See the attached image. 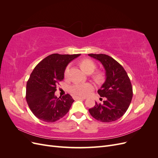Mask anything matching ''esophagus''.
<instances>
[{
	"mask_svg": "<svg viewBox=\"0 0 158 158\" xmlns=\"http://www.w3.org/2000/svg\"><path fill=\"white\" fill-rule=\"evenodd\" d=\"M74 99H85V98L84 97H74Z\"/></svg>",
	"mask_w": 158,
	"mask_h": 158,
	"instance_id": "obj_1",
	"label": "esophagus"
}]
</instances>
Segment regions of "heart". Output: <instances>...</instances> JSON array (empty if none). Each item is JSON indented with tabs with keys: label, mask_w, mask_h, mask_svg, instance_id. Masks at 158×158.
Listing matches in <instances>:
<instances>
[{
	"label": "heart",
	"mask_w": 158,
	"mask_h": 158,
	"mask_svg": "<svg viewBox=\"0 0 158 158\" xmlns=\"http://www.w3.org/2000/svg\"><path fill=\"white\" fill-rule=\"evenodd\" d=\"M80 66L87 74H91L95 69V64L89 59H83L80 61ZM70 70V65L66 66L64 70V77L68 78ZM95 80L98 81L102 79L101 74H97L95 76ZM94 89V85L91 83H76L70 87V92L74 96L83 97L86 96Z\"/></svg>",
	"instance_id": "obj_1"
}]
</instances>
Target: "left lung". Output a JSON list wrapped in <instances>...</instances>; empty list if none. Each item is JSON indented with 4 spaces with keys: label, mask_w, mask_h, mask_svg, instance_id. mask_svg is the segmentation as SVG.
Returning a JSON list of instances; mask_svg holds the SVG:
<instances>
[{
    "label": "left lung",
    "mask_w": 158,
    "mask_h": 158,
    "mask_svg": "<svg viewBox=\"0 0 158 158\" xmlns=\"http://www.w3.org/2000/svg\"><path fill=\"white\" fill-rule=\"evenodd\" d=\"M101 62L106 70V79L98 89L101 97L106 98L103 103L95 102L89 109L98 121L110 123L120 118L126 113L132 98V87L125 70L112 57L105 54H89Z\"/></svg>",
    "instance_id": "8db88e82"
}]
</instances>
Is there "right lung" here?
<instances>
[{"mask_svg": "<svg viewBox=\"0 0 158 158\" xmlns=\"http://www.w3.org/2000/svg\"><path fill=\"white\" fill-rule=\"evenodd\" d=\"M80 54H52L38 64L26 85V101L31 112L40 120L54 123L67 113L74 102L69 94L55 95L57 85L64 79L66 66Z\"/></svg>", "mask_w": 158, "mask_h": 158, "instance_id": "1", "label": "right lung"}]
</instances>
